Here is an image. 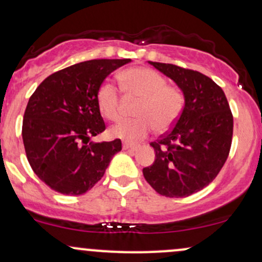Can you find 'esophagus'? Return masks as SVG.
I'll return each mask as SVG.
<instances>
[{
    "mask_svg": "<svg viewBox=\"0 0 262 262\" xmlns=\"http://www.w3.org/2000/svg\"><path fill=\"white\" fill-rule=\"evenodd\" d=\"M123 149H124V150H126V149H132V150H136L137 145L132 144V143H128V142H123Z\"/></svg>",
    "mask_w": 262,
    "mask_h": 262,
    "instance_id": "34e87169",
    "label": "esophagus"
}]
</instances>
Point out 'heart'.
I'll use <instances>...</instances> for the list:
<instances>
[{
    "mask_svg": "<svg viewBox=\"0 0 262 262\" xmlns=\"http://www.w3.org/2000/svg\"><path fill=\"white\" fill-rule=\"evenodd\" d=\"M122 88L130 99H139L134 109L137 118L124 119L111 129L112 136L137 142L155 128L164 133L173 126L182 114L183 91L177 85L166 84L165 77L145 67L128 68L119 74ZM97 104L100 113L111 120L122 116V98L116 85L111 82L100 84L97 92Z\"/></svg>",
    "mask_w": 262,
    "mask_h": 262,
    "instance_id": "b5f03b06",
    "label": "heart"
}]
</instances>
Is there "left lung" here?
Listing matches in <instances>:
<instances>
[{
    "label": "left lung",
    "mask_w": 262,
    "mask_h": 262,
    "mask_svg": "<svg viewBox=\"0 0 262 262\" xmlns=\"http://www.w3.org/2000/svg\"><path fill=\"white\" fill-rule=\"evenodd\" d=\"M183 91L185 104L173 128L150 143L155 160L143 169L145 180L160 195L184 198L209 185L229 157L232 119L225 93L198 71L150 62Z\"/></svg>",
    "instance_id": "left-lung-1"
}]
</instances>
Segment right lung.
<instances>
[{"instance_id":"add662e5","label":"right lung","mask_w":262,"mask_h":262,"mask_svg":"<svg viewBox=\"0 0 262 262\" xmlns=\"http://www.w3.org/2000/svg\"><path fill=\"white\" fill-rule=\"evenodd\" d=\"M130 59H92L47 77L26 107L22 138L32 170L52 190L82 195L102 179L120 139L89 142L105 130L97 92Z\"/></svg>"}]
</instances>
